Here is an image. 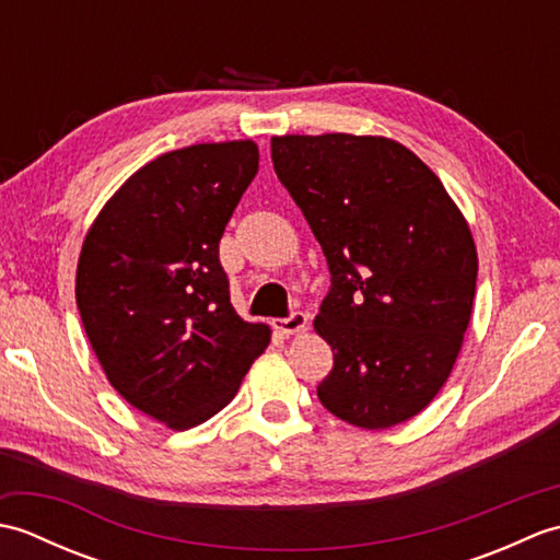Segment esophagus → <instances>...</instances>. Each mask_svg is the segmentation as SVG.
I'll return each instance as SVG.
<instances>
[{"instance_id":"34e87169","label":"esophagus","mask_w":560,"mask_h":560,"mask_svg":"<svg viewBox=\"0 0 560 560\" xmlns=\"http://www.w3.org/2000/svg\"><path fill=\"white\" fill-rule=\"evenodd\" d=\"M271 325H273V329L281 331V335L291 337V335H299V331H303L307 327V315L305 313H293L291 317L273 319Z\"/></svg>"}]
</instances>
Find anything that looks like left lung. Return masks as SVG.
<instances>
[{
	"label": "left lung",
	"instance_id": "left-lung-1",
	"mask_svg": "<svg viewBox=\"0 0 560 560\" xmlns=\"http://www.w3.org/2000/svg\"><path fill=\"white\" fill-rule=\"evenodd\" d=\"M271 161L331 273L313 323L335 351L319 401L365 431L409 421L447 383L469 327L479 257L467 219L389 137H271Z\"/></svg>",
	"mask_w": 560,
	"mask_h": 560
}]
</instances>
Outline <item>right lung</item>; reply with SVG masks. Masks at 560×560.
<instances>
[{"instance_id": "add662e5", "label": "right lung", "mask_w": 560, "mask_h": 560, "mask_svg": "<svg viewBox=\"0 0 560 560\" xmlns=\"http://www.w3.org/2000/svg\"><path fill=\"white\" fill-rule=\"evenodd\" d=\"M259 171L253 139L141 165L83 237L77 305L108 383L171 431L231 404L271 329L231 305L219 241Z\"/></svg>"}]
</instances>
